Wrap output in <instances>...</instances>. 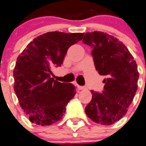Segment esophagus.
<instances>
[{
	"label": "esophagus",
	"mask_w": 146,
	"mask_h": 146,
	"mask_svg": "<svg viewBox=\"0 0 146 146\" xmlns=\"http://www.w3.org/2000/svg\"><path fill=\"white\" fill-rule=\"evenodd\" d=\"M78 88H79V90H84L86 88V87H85V86H80V85H78Z\"/></svg>",
	"instance_id": "esophagus-1"
}]
</instances>
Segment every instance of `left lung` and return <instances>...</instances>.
<instances>
[{"label": "left lung", "instance_id": "left-lung-1", "mask_svg": "<svg viewBox=\"0 0 146 146\" xmlns=\"http://www.w3.org/2000/svg\"><path fill=\"white\" fill-rule=\"evenodd\" d=\"M82 42L92 47L98 73L106 76L101 94L91 91L92 99L85 113L98 124H114L126 114L137 92V63L122 42L106 33H86Z\"/></svg>", "mask_w": 146, "mask_h": 146}]
</instances>
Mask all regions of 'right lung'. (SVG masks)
Instances as JSON below:
<instances>
[{"label":"right lung","instance_id":"1","mask_svg":"<svg viewBox=\"0 0 146 146\" xmlns=\"http://www.w3.org/2000/svg\"><path fill=\"white\" fill-rule=\"evenodd\" d=\"M83 35L47 32L34 39L17 58L14 91L32 123L46 126L62 118L66 106L75 96L76 87L54 80L52 69L61 66L68 48Z\"/></svg>","mask_w":146,"mask_h":146}]
</instances>
